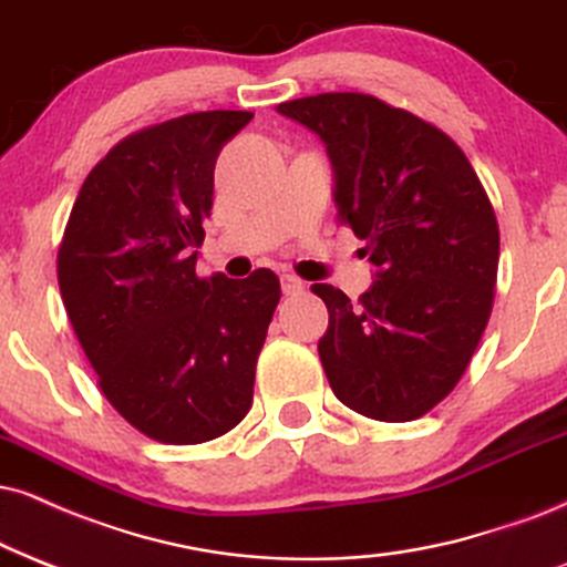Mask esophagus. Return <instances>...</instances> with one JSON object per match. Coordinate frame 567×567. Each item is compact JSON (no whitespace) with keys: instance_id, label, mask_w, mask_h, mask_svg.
Instances as JSON below:
<instances>
[{"instance_id":"obj_1","label":"esophagus","mask_w":567,"mask_h":567,"mask_svg":"<svg viewBox=\"0 0 567 567\" xmlns=\"http://www.w3.org/2000/svg\"><path fill=\"white\" fill-rule=\"evenodd\" d=\"M281 289H284V295H299V291H305V281L302 278H297V276H291V272H284L281 276Z\"/></svg>"}]
</instances>
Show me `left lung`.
Listing matches in <instances>:
<instances>
[{
  "label": "left lung",
  "mask_w": 567,
  "mask_h": 567,
  "mask_svg": "<svg viewBox=\"0 0 567 567\" xmlns=\"http://www.w3.org/2000/svg\"><path fill=\"white\" fill-rule=\"evenodd\" d=\"M326 144L333 202L375 265L352 302L316 284L328 307L318 341L333 394L373 421H415L465 373L492 316L499 228L457 144L370 94L278 104Z\"/></svg>",
  "instance_id": "1"
}]
</instances>
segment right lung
Listing matches in <instances>:
<instances>
[{"label":"right lung","instance_id":"add662e5","mask_svg":"<svg viewBox=\"0 0 567 567\" xmlns=\"http://www.w3.org/2000/svg\"><path fill=\"white\" fill-rule=\"evenodd\" d=\"M181 115L123 138L83 181L58 281L107 402L163 444H202L244 421L281 299L268 268L197 276L215 159L251 121Z\"/></svg>","mask_w":567,"mask_h":567}]
</instances>
